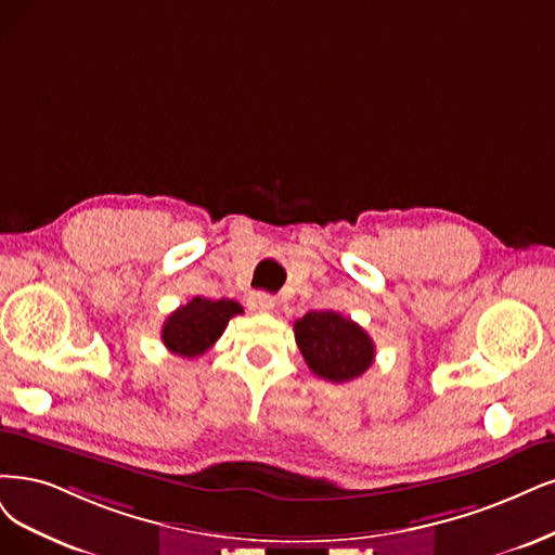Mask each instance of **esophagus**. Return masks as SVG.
I'll return each instance as SVG.
<instances>
[{"label": "esophagus", "instance_id": "obj_1", "mask_svg": "<svg viewBox=\"0 0 555 555\" xmlns=\"http://www.w3.org/2000/svg\"><path fill=\"white\" fill-rule=\"evenodd\" d=\"M246 306H249L254 313H267L274 309V297L267 293H251L249 299H246Z\"/></svg>", "mask_w": 555, "mask_h": 555}]
</instances>
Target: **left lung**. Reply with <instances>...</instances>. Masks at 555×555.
<instances>
[{
	"label": "left lung",
	"mask_w": 555,
	"mask_h": 555,
	"mask_svg": "<svg viewBox=\"0 0 555 555\" xmlns=\"http://www.w3.org/2000/svg\"><path fill=\"white\" fill-rule=\"evenodd\" d=\"M295 340L311 371L334 384L361 377L375 361V343L336 311H309L295 322Z\"/></svg>",
	"instance_id": "8db88e82"
}]
</instances>
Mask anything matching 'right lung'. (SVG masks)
I'll return each instance as SVG.
<instances>
[{
    "label": "right lung",
    "mask_w": 555,
    "mask_h": 555,
    "mask_svg": "<svg viewBox=\"0 0 555 555\" xmlns=\"http://www.w3.org/2000/svg\"><path fill=\"white\" fill-rule=\"evenodd\" d=\"M242 313V306L233 299L194 297L176 309L162 326V343L171 354L182 359H196L208 352L223 334L233 315Z\"/></svg>",
    "instance_id": "add662e5"
}]
</instances>
